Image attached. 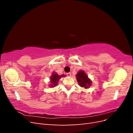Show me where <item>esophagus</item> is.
Listing matches in <instances>:
<instances>
[{"label": "esophagus", "mask_w": 133, "mask_h": 133, "mask_svg": "<svg viewBox=\"0 0 133 133\" xmlns=\"http://www.w3.org/2000/svg\"><path fill=\"white\" fill-rule=\"evenodd\" d=\"M66 75H67V76H71V73H66Z\"/></svg>", "instance_id": "esophagus-1"}]
</instances>
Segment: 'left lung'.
Wrapping results in <instances>:
<instances>
[{
  "instance_id": "8db88e82",
  "label": "left lung",
  "mask_w": 133,
  "mask_h": 133,
  "mask_svg": "<svg viewBox=\"0 0 133 133\" xmlns=\"http://www.w3.org/2000/svg\"><path fill=\"white\" fill-rule=\"evenodd\" d=\"M76 79L80 87L88 89L91 85L92 81L83 70H80L76 75Z\"/></svg>"
}]
</instances>
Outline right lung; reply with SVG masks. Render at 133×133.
I'll use <instances>...</instances> for the list:
<instances>
[{"label":"right lung","instance_id":"1","mask_svg":"<svg viewBox=\"0 0 133 133\" xmlns=\"http://www.w3.org/2000/svg\"><path fill=\"white\" fill-rule=\"evenodd\" d=\"M64 76H65V75L62 74L59 75L57 73L53 72L50 77V84H49V87L50 88H54L56 87L57 85L59 79L62 77H64Z\"/></svg>","mask_w":133,"mask_h":133}]
</instances>
